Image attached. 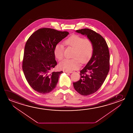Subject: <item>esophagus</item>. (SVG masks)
<instances>
[{"label": "esophagus", "mask_w": 133, "mask_h": 133, "mask_svg": "<svg viewBox=\"0 0 133 133\" xmlns=\"http://www.w3.org/2000/svg\"><path fill=\"white\" fill-rule=\"evenodd\" d=\"M64 72H65V73H73V72H72V71H64Z\"/></svg>", "instance_id": "obj_1"}]
</instances>
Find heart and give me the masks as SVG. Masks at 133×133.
Returning <instances> with one entry per match:
<instances>
[{
  "mask_svg": "<svg viewBox=\"0 0 133 133\" xmlns=\"http://www.w3.org/2000/svg\"><path fill=\"white\" fill-rule=\"evenodd\" d=\"M64 44L66 46L74 49L71 57L72 58H65L59 63L60 69L68 71L76 69L79 66V63L84 64L89 60L93 54L94 45L90 39H84L82 37L75 35L66 39ZM64 47L62 44H58L54 49V55L58 60L62 59L64 57Z\"/></svg>",
  "mask_w": 133,
  "mask_h": 133,
  "instance_id": "1",
  "label": "heart"
}]
</instances>
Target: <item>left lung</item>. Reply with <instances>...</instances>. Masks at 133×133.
I'll list each match as a JSON object with an SVG mask.
<instances>
[{
    "instance_id": "1",
    "label": "left lung",
    "mask_w": 133,
    "mask_h": 133,
    "mask_svg": "<svg viewBox=\"0 0 133 133\" xmlns=\"http://www.w3.org/2000/svg\"><path fill=\"white\" fill-rule=\"evenodd\" d=\"M76 32L87 36L94 45L90 59L80 71V79L73 83L74 87L77 92L87 96L96 92L107 76L109 70V50L104 38L93 30L84 29Z\"/></svg>"
}]
</instances>
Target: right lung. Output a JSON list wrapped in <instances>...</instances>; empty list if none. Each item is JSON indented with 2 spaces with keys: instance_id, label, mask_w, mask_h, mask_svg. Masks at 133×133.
Returning a JSON list of instances; mask_svg holds the SVG:
<instances>
[{
  "instance_id": "right-lung-1",
  "label": "right lung",
  "mask_w": 133,
  "mask_h": 133,
  "mask_svg": "<svg viewBox=\"0 0 133 133\" xmlns=\"http://www.w3.org/2000/svg\"><path fill=\"white\" fill-rule=\"evenodd\" d=\"M69 34L44 28L33 33L26 43L22 69L29 85L38 93L45 94L56 87L63 71L50 72L57 65L54 49Z\"/></svg>"
}]
</instances>
